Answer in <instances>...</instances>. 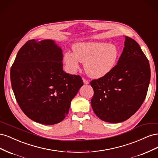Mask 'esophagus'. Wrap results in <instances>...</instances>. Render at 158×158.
Returning <instances> with one entry per match:
<instances>
[{"label": "esophagus", "mask_w": 158, "mask_h": 158, "mask_svg": "<svg viewBox=\"0 0 158 158\" xmlns=\"http://www.w3.org/2000/svg\"><path fill=\"white\" fill-rule=\"evenodd\" d=\"M83 82H84V84H89V81L87 80H85V78H83Z\"/></svg>", "instance_id": "esophagus-1"}]
</instances>
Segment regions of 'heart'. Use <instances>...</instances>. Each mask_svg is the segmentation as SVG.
Returning <instances> with one entry per match:
<instances>
[{"instance_id":"obj_1","label":"heart","mask_w":158,"mask_h":158,"mask_svg":"<svg viewBox=\"0 0 158 158\" xmlns=\"http://www.w3.org/2000/svg\"><path fill=\"white\" fill-rule=\"evenodd\" d=\"M74 53L66 52L64 61L69 70L75 73L79 68L80 62L84 63L87 74L94 78L107 75L115 66L119 52L113 44L102 42H82L73 45Z\"/></svg>"}]
</instances>
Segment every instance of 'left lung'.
Wrapping results in <instances>:
<instances>
[{
  "mask_svg": "<svg viewBox=\"0 0 158 158\" xmlns=\"http://www.w3.org/2000/svg\"><path fill=\"white\" fill-rule=\"evenodd\" d=\"M150 81L149 61L140 45L125 37V47L113 70L90 82L91 106L101 120L118 123L133 115L144 102Z\"/></svg>",
  "mask_w": 158,
  "mask_h": 158,
  "instance_id": "left-lung-1",
  "label": "left lung"
}]
</instances>
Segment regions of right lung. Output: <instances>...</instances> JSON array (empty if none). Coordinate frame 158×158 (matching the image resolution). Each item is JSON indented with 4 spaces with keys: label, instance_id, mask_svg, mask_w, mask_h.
I'll list each match as a JSON object with an SVG mask.
<instances>
[{
    "label": "right lung",
    "instance_id": "right-lung-1",
    "mask_svg": "<svg viewBox=\"0 0 158 158\" xmlns=\"http://www.w3.org/2000/svg\"><path fill=\"white\" fill-rule=\"evenodd\" d=\"M63 51L54 41H27L10 69L12 88L26 115L47 125L61 122L84 83L80 75L66 73Z\"/></svg>",
    "mask_w": 158,
    "mask_h": 158
}]
</instances>
